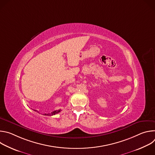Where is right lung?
<instances>
[{
    "label": "right lung",
    "mask_w": 155,
    "mask_h": 155,
    "mask_svg": "<svg viewBox=\"0 0 155 155\" xmlns=\"http://www.w3.org/2000/svg\"><path fill=\"white\" fill-rule=\"evenodd\" d=\"M34 111H37L36 110H34ZM61 112V110H54V111H53V112H52L51 113H50V114H44V115H48V116H52V115H56V114H58L59 112Z\"/></svg>",
    "instance_id": "obj_1"
}]
</instances>
